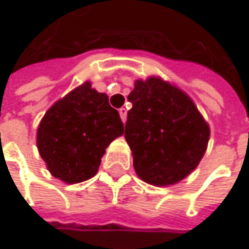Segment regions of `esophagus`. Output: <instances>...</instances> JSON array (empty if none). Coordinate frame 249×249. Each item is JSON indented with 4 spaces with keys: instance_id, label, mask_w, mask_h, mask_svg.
<instances>
[{
    "instance_id": "esophagus-1",
    "label": "esophagus",
    "mask_w": 249,
    "mask_h": 249,
    "mask_svg": "<svg viewBox=\"0 0 249 249\" xmlns=\"http://www.w3.org/2000/svg\"><path fill=\"white\" fill-rule=\"evenodd\" d=\"M119 115H120V118L123 122H126V118H127V109L126 107H120L119 109Z\"/></svg>"
}]
</instances>
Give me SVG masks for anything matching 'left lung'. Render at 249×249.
<instances>
[{"instance_id": "obj_1", "label": "left lung", "mask_w": 249, "mask_h": 249, "mask_svg": "<svg viewBox=\"0 0 249 249\" xmlns=\"http://www.w3.org/2000/svg\"><path fill=\"white\" fill-rule=\"evenodd\" d=\"M124 139L137 175L157 186L177 183L200 162L210 130L191 98L160 78L136 81L127 96Z\"/></svg>"}]
</instances>
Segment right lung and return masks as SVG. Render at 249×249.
Segmentation results:
<instances>
[{"label": "right lung", "instance_id": "obj_1", "mask_svg": "<svg viewBox=\"0 0 249 249\" xmlns=\"http://www.w3.org/2000/svg\"><path fill=\"white\" fill-rule=\"evenodd\" d=\"M122 134V119L107 95L85 82L46 112L37 148L54 178L78 183L98 172L106 147Z\"/></svg>", "mask_w": 249, "mask_h": 249}]
</instances>
